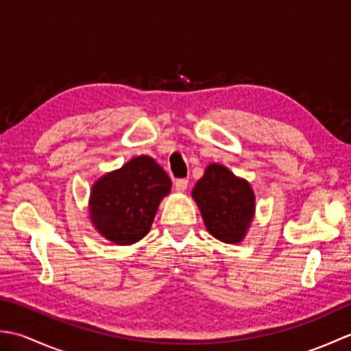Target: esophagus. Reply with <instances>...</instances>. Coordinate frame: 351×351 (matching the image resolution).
<instances>
[{
	"instance_id": "34e87169",
	"label": "esophagus",
	"mask_w": 351,
	"mask_h": 351,
	"mask_svg": "<svg viewBox=\"0 0 351 351\" xmlns=\"http://www.w3.org/2000/svg\"><path fill=\"white\" fill-rule=\"evenodd\" d=\"M187 187H189V181H187V180H176V181H175V189H176V191L184 193L185 190H187Z\"/></svg>"
}]
</instances>
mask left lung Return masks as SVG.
Listing matches in <instances>:
<instances>
[{"instance_id": "8db88e82", "label": "left lung", "mask_w": 351, "mask_h": 351, "mask_svg": "<svg viewBox=\"0 0 351 351\" xmlns=\"http://www.w3.org/2000/svg\"><path fill=\"white\" fill-rule=\"evenodd\" d=\"M191 196L197 204L205 228L221 243L238 244L247 235L255 217L256 197L249 181L217 162L206 166Z\"/></svg>"}]
</instances>
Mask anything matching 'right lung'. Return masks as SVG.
I'll list each match as a JSON object with an SVG mask.
<instances>
[{
  "label": "right lung",
  "mask_w": 351,
  "mask_h": 351,
  "mask_svg": "<svg viewBox=\"0 0 351 351\" xmlns=\"http://www.w3.org/2000/svg\"><path fill=\"white\" fill-rule=\"evenodd\" d=\"M170 189V178L152 156H134L121 169L95 181L88 197V219L106 240L131 245L151 230Z\"/></svg>",
  "instance_id": "right-lung-1"
}]
</instances>
